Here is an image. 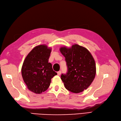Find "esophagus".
I'll return each instance as SVG.
<instances>
[{
    "label": "esophagus",
    "instance_id": "obj_1",
    "mask_svg": "<svg viewBox=\"0 0 121 121\" xmlns=\"http://www.w3.org/2000/svg\"><path fill=\"white\" fill-rule=\"evenodd\" d=\"M57 75H58V76H60V74H61V72L60 71H58V72H57Z\"/></svg>",
    "mask_w": 121,
    "mask_h": 121
}]
</instances>
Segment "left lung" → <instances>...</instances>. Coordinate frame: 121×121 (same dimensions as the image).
<instances>
[{"instance_id":"left-lung-1","label":"left lung","mask_w":121,"mask_h":121,"mask_svg":"<svg viewBox=\"0 0 121 121\" xmlns=\"http://www.w3.org/2000/svg\"><path fill=\"white\" fill-rule=\"evenodd\" d=\"M60 50L68 67L66 74H61L60 78L65 88L73 93L82 92L91 85L95 76V62L92 56L85 47L76 44L70 48L61 47Z\"/></svg>"}]
</instances>
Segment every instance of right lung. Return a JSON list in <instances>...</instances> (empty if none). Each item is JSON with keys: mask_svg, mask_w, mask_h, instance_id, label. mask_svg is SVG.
<instances>
[{"mask_svg": "<svg viewBox=\"0 0 121 121\" xmlns=\"http://www.w3.org/2000/svg\"><path fill=\"white\" fill-rule=\"evenodd\" d=\"M52 48L46 45L36 46L28 53L22 67V75L29 90L41 94L48 88L57 73L48 63Z\"/></svg>", "mask_w": 121, "mask_h": 121, "instance_id": "add662e5", "label": "right lung"}]
</instances>
